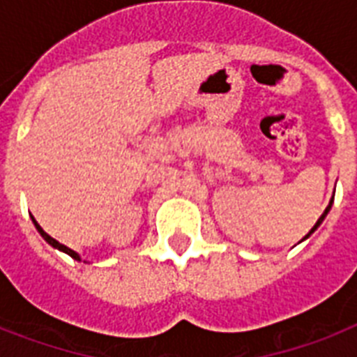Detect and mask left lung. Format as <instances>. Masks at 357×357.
<instances>
[{"mask_svg":"<svg viewBox=\"0 0 357 357\" xmlns=\"http://www.w3.org/2000/svg\"><path fill=\"white\" fill-rule=\"evenodd\" d=\"M332 204H333V198H332V200H330V204H328V207H326V209H324V213H322V215H321V218H319V220H317V224H315V226H313V228L310 229V234L305 235L304 238H307V237H310V235L313 234V231H315V229L319 228V226H321V224H322V220H324V218H326V215H328V213H330V209H332ZM304 238H302V241H304Z\"/></svg>","mask_w":357,"mask_h":357,"instance_id":"obj_1","label":"left lung"}]
</instances>
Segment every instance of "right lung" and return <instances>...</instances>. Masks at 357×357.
Wrapping results in <instances>:
<instances>
[{
  "label": "right lung",
  "mask_w": 357,
  "mask_h": 357,
  "mask_svg": "<svg viewBox=\"0 0 357 357\" xmlns=\"http://www.w3.org/2000/svg\"><path fill=\"white\" fill-rule=\"evenodd\" d=\"M33 218V224H35V228L38 229V234L42 235V237H44V241H46V243H50L53 246V248H57V250H61V252H64V254H68L70 257H74V259H77V261H81V257H79V254H77V252H74V250L72 248H68V246H64V244H61L59 243V241H55V238L52 237V235H47L46 231H44V229L40 228V224L36 222L35 220V217H31Z\"/></svg>",
  "instance_id": "right-lung-1"
}]
</instances>
